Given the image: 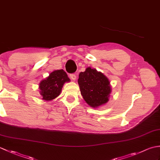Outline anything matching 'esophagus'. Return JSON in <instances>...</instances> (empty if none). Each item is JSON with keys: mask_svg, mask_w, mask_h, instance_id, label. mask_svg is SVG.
I'll use <instances>...</instances> for the list:
<instances>
[{"mask_svg": "<svg viewBox=\"0 0 160 160\" xmlns=\"http://www.w3.org/2000/svg\"><path fill=\"white\" fill-rule=\"evenodd\" d=\"M70 78H71V80H76V74H74V73H71V74H70Z\"/></svg>", "mask_w": 160, "mask_h": 160, "instance_id": "obj_1", "label": "esophagus"}]
</instances>
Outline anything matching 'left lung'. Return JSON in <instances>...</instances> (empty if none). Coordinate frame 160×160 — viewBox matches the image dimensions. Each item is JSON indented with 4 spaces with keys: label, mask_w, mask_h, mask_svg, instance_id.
<instances>
[{
    "label": "left lung",
    "mask_w": 160,
    "mask_h": 160,
    "mask_svg": "<svg viewBox=\"0 0 160 160\" xmlns=\"http://www.w3.org/2000/svg\"><path fill=\"white\" fill-rule=\"evenodd\" d=\"M78 82L81 95L90 107H99L108 101L111 87L102 73L87 67L85 71L80 73Z\"/></svg>",
    "instance_id": "8db88e82"
}]
</instances>
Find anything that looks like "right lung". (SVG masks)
<instances>
[{"instance_id": "obj_1", "label": "right lung", "mask_w": 160, "mask_h": 160, "mask_svg": "<svg viewBox=\"0 0 160 160\" xmlns=\"http://www.w3.org/2000/svg\"><path fill=\"white\" fill-rule=\"evenodd\" d=\"M70 82L67 74L63 69L55 70L39 84L40 93L42 99L51 101L59 96L65 82Z\"/></svg>"}]
</instances>
